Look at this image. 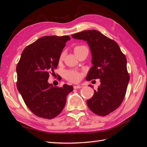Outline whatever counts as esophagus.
<instances>
[{"label": "esophagus", "mask_w": 147, "mask_h": 147, "mask_svg": "<svg viewBox=\"0 0 147 147\" xmlns=\"http://www.w3.org/2000/svg\"><path fill=\"white\" fill-rule=\"evenodd\" d=\"M82 88V85H75V86H74V89H78V88Z\"/></svg>", "instance_id": "1"}]
</instances>
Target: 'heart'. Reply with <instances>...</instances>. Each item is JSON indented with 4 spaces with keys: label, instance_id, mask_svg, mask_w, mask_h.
Returning a JSON list of instances; mask_svg holds the SVG:
<instances>
[{
    "label": "heart",
    "instance_id": "heart-1",
    "mask_svg": "<svg viewBox=\"0 0 147 147\" xmlns=\"http://www.w3.org/2000/svg\"><path fill=\"white\" fill-rule=\"evenodd\" d=\"M86 48V47L84 45H78L74 48V52L75 55L77 54L78 52L83 50V49ZM65 56L64 52L61 53L59 57V61H62L64 59V57ZM65 78L67 80L71 82H78L82 78V74L79 72H77L76 70H70L66 71L64 74Z\"/></svg>",
    "mask_w": 147,
    "mask_h": 147
}]
</instances>
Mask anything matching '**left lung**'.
<instances>
[{"mask_svg":"<svg viewBox=\"0 0 147 147\" xmlns=\"http://www.w3.org/2000/svg\"><path fill=\"white\" fill-rule=\"evenodd\" d=\"M72 37L86 41L90 46L93 66L86 80H100V85L87 105L94 113L106 116L119 107L125 96L130 78L126 57L116 42L98 30H84Z\"/></svg>","mask_w":147,"mask_h":147,"instance_id":"8db88e82","label":"left lung"}]
</instances>
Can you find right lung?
I'll list each match as a JSON object with an SVG mask.
<instances>
[{
  "mask_svg": "<svg viewBox=\"0 0 147 147\" xmlns=\"http://www.w3.org/2000/svg\"><path fill=\"white\" fill-rule=\"evenodd\" d=\"M69 36H44L26 47L16 65V86L29 110L36 116L54 118L63 111L73 86H53L48 80L59 63Z\"/></svg>",
  "mask_w": 147,
  "mask_h": 147,
  "instance_id": "add662e5",
  "label": "right lung"
}]
</instances>
